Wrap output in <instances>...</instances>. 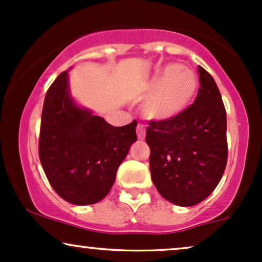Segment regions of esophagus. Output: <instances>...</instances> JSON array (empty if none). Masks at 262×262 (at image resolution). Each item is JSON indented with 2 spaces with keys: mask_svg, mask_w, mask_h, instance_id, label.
<instances>
[{
  "mask_svg": "<svg viewBox=\"0 0 262 262\" xmlns=\"http://www.w3.org/2000/svg\"><path fill=\"white\" fill-rule=\"evenodd\" d=\"M137 137L138 140H144L146 137V130H144L143 125H137Z\"/></svg>",
  "mask_w": 262,
  "mask_h": 262,
  "instance_id": "obj_1",
  "label": "esophagus"
}]
</instances>
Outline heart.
<instances>
[{
	"label": "heart",
	"instance_id": "obj_1",
	"mask_svg": "<svg viewBox=\"0 0 262 262\" xmlns=\"http://www.w3.org/2000/svg\"><path fill=\"white\" fill-rule=\"evenodd\" d=\"M198 88L199 79L191 70L180 63L165 64L144 87V116L155 121L178 118L190 106Z\"/></svg>",
	"mask_w": 262,
	"mask_h": 262
}]
</instances>
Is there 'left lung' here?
Wrapping results in <instances>:
<instances>
[{"instance_id":"8db88e82","label":"left lung","mask_w":262,"mask_h":262,"mask_svg":"<svg viewBox=\"0 0 262 262\" xmlns=\"http://www.w3.org/2000/svg\"><path fill=\"white\" fill-rule=\"evenodd\" d=\"M195 103L168 121H150V177L158 192L177 206L204 201L222 179L227 165V114L213 77L199 66Z\"/></svg>"}]
</instances>
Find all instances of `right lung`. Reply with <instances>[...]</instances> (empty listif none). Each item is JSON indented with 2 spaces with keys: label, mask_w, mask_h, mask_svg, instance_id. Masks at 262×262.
<instances>
[{
  "label": "right lung",
  "mask_w": 262,
  "mask_h": 262,
  "mask_svg": "<svg viewBox=\"0 0 262 262\" xmlns=\"http://www.w3.org/2000/svg\"><path fill=\"white\" fill-rule=\"evenodd\" d=\"M136 126L115 127L76 104L63 71L46 92L40 125L39 157L52 189L72 205L101 201L137 141Z\"/></svg>",
  "instance_id": "right-lung-1"
}]
</instances>
